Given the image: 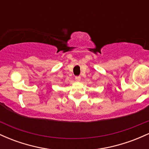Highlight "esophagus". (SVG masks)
<instances>
[{"mask_svg":"<svg viewBox=\"0 0 149 149\" xmlns=\"http://www.w3.org/2000/svg\"><path fill=\"white\" fill-rule=\"evenodd\" d=\"M75 79H76V81H80V76H76V77H75Z\"/></svg>","mask_w":149,"mask_h":149,"instance_id":"34e87169","label":"esophagus"}]
</instances>
